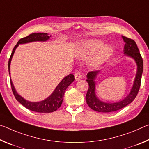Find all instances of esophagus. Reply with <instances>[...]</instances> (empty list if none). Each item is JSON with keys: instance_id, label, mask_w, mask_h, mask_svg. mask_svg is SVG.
Returning <instances> with one entry per match:
<instances>
[{"instance_id": "obj_1", "label": "esophagus", "mask_w": 149, "mask_h": 149, "mask_svg": "<svg viewBox=\"0 0 149 149\" xmlns=\"http://www.w3.org/2000/svg\"><path fill=\"white\" fill-rule=\"evenodd\" d=\"M81 77H82V74H81L80 72H77L75 74V78L77 81L81 79Z\"/></svg>"}]
</instances>
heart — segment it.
Here are the masks:
<instances>
[{
    "label": "heart",
    "instance_id": "heart-1",
    "mask_svg": "<svg viewBox=\"0 0 149 149\" xmlns=\"http://www.w3.org/2000/svg\"><path fill=\"white\" fill-rule=\"evenodd\" d=\"M104 46V42L100 40H89L85 41L81 45L80 49V54L84 56L95 53L100 50L96 54L95 62L96 64H100L107 60L113 52V48L110 45Z\"/></svg>",
    "mask_w": 149,
    "mask_h": 149
}]
</instances>
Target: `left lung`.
Here are the masks:
<instances>
[{
    "label": "left lung",
    "mask_w": 149,
    "mask_h": 149,
    "mask_svg": "<svg viewBox=\"0 0 149 149\" xmlns=\"http://www.w3.org/2000/svg\"><path fill=\"white\" fill-rule=\"evenodd\" d=\"M123 41L125 42L124 46V54L130 56L135 60L137 65V72L136 74L134 84L127 97L120 102L114 103H105L97 99L95 93V79L99 71L90 72L87 75V81L89 84V88L85 97L86 102L89 107L92 110L99 112L110 113L123 108L130 104L135 99L140 89L141 77L143 71V62L141 57L139 50L134 40L128 38L127 37L122 36Z\"/></svg>",
    "instance_id": "8db88e82"
}]
</instances>
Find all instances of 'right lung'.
<instances>
[{"label": "right lung", "instance_id": "1", "mask_svg": "<svg viewBox=\"0 0 149 149\" xmlns=\"http://www.w3.org/2000/svg\"><path fill=\"white\" fill-rule=\"evenodd\" d=\"M50 35L49 36L47 33H31L28 36L24 38L20 39L17 43L15 45L14 47L13 50H12V54L8 60V71L10 74V62L12 60V58L13 56V54L14 53V51L17 47L18 46L19 44H24L27 43V42H33V41H45L50 38ZM75 80V76L73 74H70L66 77H65L64 79L62 80V81L56 87V89L52 93V94L48 97L47 99H45L42 101L38 102H31L27 101V100H25L24 98H22L21 96H19L17 94L16 90L14 89V87L10 80V84H11V88L13 92V94L14 95L16 99L18 101L19 103L31 111L39 113H50L56 111L58 108H59L61 106L62 101H63V97H64V92L67 87L72 84V83Z\"/></svg>", "mask_w": 149, "mask_h": 149}]
</instances>
